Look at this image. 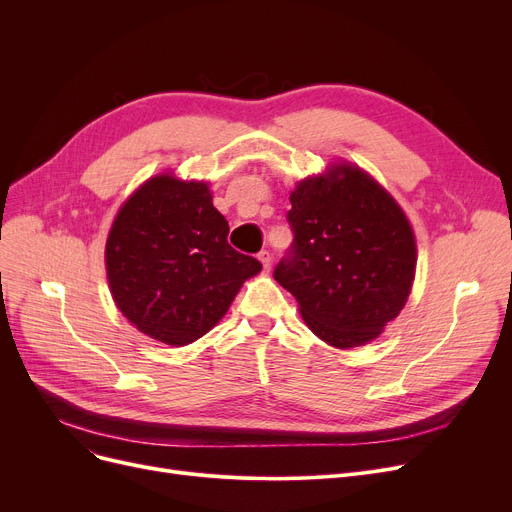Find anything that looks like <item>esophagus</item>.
<instances>
[{
	"label": "esophagus",
	"mask_w": 512,
	"mask_h": 512,
	"mask_svg": "<svg viewBox=\"0 0 512 512\" xmlns=\"http://www.w3.org/2000/svg\"><path fill=\"white\" fill-rule=\"evenodd\" d=\"M257 257H259V261H261V265H263V270L270 272V267H272V253H270V251H261Z\"/></svg>",
	"instance_id": "1"
}]
</instances>
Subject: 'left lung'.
Returning <instances> with one entry per match:
<instances>
[{
    "label": "left lung",
    "instance_id": "left-lung-1",
    "mask_svg": "<svg viewBox=\"0 0 512 512\" xmlns=\"http://www.w3.org/2000/svg\"><path fill=\"white\" fill-rule=\"evenodd\" d=\"M292 245L274 278L309 330L336 348L378 338L405 307L417 247L405 211L367 172L334 164L290 193Z\"/></svg>",
    "mask_w": 512,
    "mask_h": 512
}]
</instances>
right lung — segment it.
Returning a JSON list of instances; mask_svg holds the SVG:
<instances>
[{"mask_svg":"<svg viewBox=\"0 0 512 512\" xmlns=\"http://www.w3.org/2000/svg\"><path fill=\"white\" fill-rule=\"evenodd\" d=\"M228 222L205 182L149 178L122 205L105 245L112 297L139 332L191 344L226 315L240 286L261 272L228 245Z\"/></svg>","mask_w":512,"mask_h":512,"instance_id":"right-lung-1","label":"right lung"}]
</instances>
